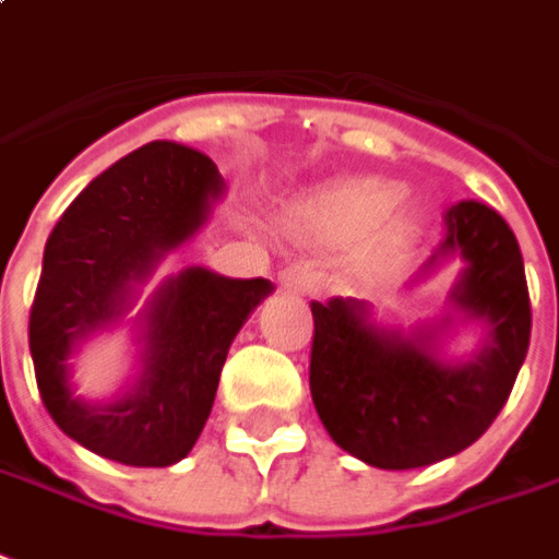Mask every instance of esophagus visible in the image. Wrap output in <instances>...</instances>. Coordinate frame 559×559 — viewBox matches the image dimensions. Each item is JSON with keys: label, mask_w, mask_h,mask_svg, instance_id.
Masks as SVG:
<instances>
[{"label": "esophagus", "mask_w": 559, "mask_h": 559, "mask_svg": "<svg viewBox=\"0 0 559 559\" xmlns=\"http://www.w3.org/2000/svg\"><path fill=\"white\" fill-rule=\"evenodd\" d=\"M280 286L288 288V292H298V295H307L312 286H316V271H312L310 261H292L280 271Z\"/></svg>", "instance_id": "esophagus-1"}]
</instances>
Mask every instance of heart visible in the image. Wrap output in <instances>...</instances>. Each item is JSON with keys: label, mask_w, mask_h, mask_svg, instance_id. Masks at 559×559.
Listing matches in <instances>:
<instances>
[{"label": "heart", "mask_w": 559, "mask_h": 559, "mask_svg": "<svg viewBox=\"0 0 559 559\" xmlns=\"http://www.w3.org/2000/svg\"><path fill=\"white\" fill-rule=\"evenodd\" d=\"M397 201V189L376 180H349L322 189L298 210L300 228L322 243H349L382 223L391 204ZM409 237L406 225H391L382 235V247L394 249Z\"/></svg>", "instance_id": "1"}]
</instances>
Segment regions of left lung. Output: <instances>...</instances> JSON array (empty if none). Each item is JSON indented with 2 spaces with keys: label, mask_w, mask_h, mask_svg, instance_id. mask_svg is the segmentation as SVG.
<instances>
[{
  "label": "left lung",
  "mask_w": 559,
  "mask_h": 559,
  "mask_svg": "<svg viewBox=\"0 0 559 559\" xmlns=\"http://www.w3.org/2000/svg\"><path fill=\"white\" fill-rule=\"evenodd\" d=\"M442 225L421 273L463 259L451 300L488 328L473 361L451 367L433 355L430 334L376 328L361 300L310 304L316 413L340 449L379 469H415L473 445L506 406L530 346L524 259L509 223L481 201H461Z\"/></svg>",
  "instance_id": "8db88e82"
}]
</instances>
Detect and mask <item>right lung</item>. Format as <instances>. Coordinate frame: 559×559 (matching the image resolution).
Instances as JSON below:
<instances>
[{
	"mask_svg": "<svg viewBox=\"0 0 559 559\" xmlns=\"http://www.w3.org/2000/svg\"><path fill=\"white\" fill-rule=\"evenodd\" d=\"M216 165L192 146L150 141L114 162L71 201L47 237L29 310V352L47 413L83 449L126 466H171L204 430L231 340L271 295L267 280H228L189 267L146 312L144 373L129 397L90 406L71 394L74 340L114 322L168 249L198 231Z\"/></svg>",
	"mask_w": 559,
	"mask_h": 559,
	"instance_id": "obj_1",
	"label": "right lung"
}]
</instances>
